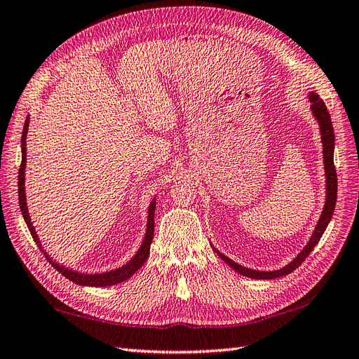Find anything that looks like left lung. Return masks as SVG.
Listing matches in <instances>:
<instances>
[{
    "mask_svg": "<svg viewBox=\"0 0 359 359\" xmlns=\"http://www.w3.org/2000/svg\"><path fill=\"white\" fill-rule=\"evenodd\" d=\"M309 101H311L312 115L316 116L317 123L320 126L321 144H323V162H325V174H326V201H325L323 212H321V215L318 218V223L314 229V232H312V236L308 241V244L303 247V250L288 265H285V267H282L279 270L259 271V270H252V269L243 267V265L233 262L232 259H229L227 256H224L222 252H218L212 245L215 253L229 265V267L233 269L236 273L245 276V278L276 279V278H282V276H287V274L292 273L303 261L308 258L309 253L314 250V247L318 244L321 235L325 233L330 218H332V215H334L335 203H337V171H335V165H334V149H335L334 127H332V121H330V115L327 112V107L325 104V101L320 98V95L316 94V92H311Z\"/></svg>",
    "mask_w": 359,
    "mask_h": 359,
    "instance_id": "obj_1",
    "label": "left lung"
}]
</instances>
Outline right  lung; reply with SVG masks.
I'll use <instances>...</instances> for the list:
<instances>
[{
  "label": "right lung",
  "instance_id": "obj_1",
  "mask_svg": "<svg viewBox=\"0 0 359 359\" xmlns=\"http://www.w3.org/2000/svg\"><path fill=\"white\" fill-rule=\"evenodd\" d=\"M27 130H29V118H27V121L24 124V130H22V137H21V151H22V161H21V167H20V176H18V196H20V208H21V212L22 217L25 219V224L29 227V231L33 236L34 243L38 244L39 249L42 250V253L45 255V258L50 261V264L53 265L54 269H56L59 273H62L65 276L67 279L72 280L77 285H85V287H110V285H116V283H121L124 280H127L130 276H133L137 270H140L144 262L147 261L150 255V245L153 243V235H154V209H156V197L151 200V203L149 206V218H147V231H145V236H144V241L141 244L140 249H137L136 255L133 258L128 261L123 267H119L116 270L112 271H106V273H95V274H88V273H79L74 270H69L68 267H63V265L57 264L56 261H53L50 258V255H47V252L43 250L42 244L39 243V238L36 235L34 227L32 224V219L29 215V209H27V201H25V187H24V182H25V161H27Z\"/></svg>",
  "mask_w": 359,
  "mask_h": 359
}]
</instances>
